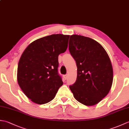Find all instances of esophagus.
I'll list each match as a JSON object with an SVG mask.
<instances>
[{
  "instance_id": "1",
  "label": "esophagus",
  "mask_w": 129,
  "mask_h": 129,
  "mask_svg": "<svg viewBox=\"0 0 129 129\" xmlns=\"http://www.w3.org/2000/svg\"><path fill=\"white\" fill-rule=\"evenodd\" d=\"M64 80H66V79H67V75H65L64 76Z\"/></svg>"
}]
</instances>
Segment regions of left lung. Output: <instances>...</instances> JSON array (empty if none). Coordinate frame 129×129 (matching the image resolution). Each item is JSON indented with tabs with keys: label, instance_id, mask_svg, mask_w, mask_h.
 I'll use <instances>...</instances> for the list:
<instances>
[{
	"label": "left lung",
	"instance_id": "1",
	"mask_svg": "<svg viewBox=\"0 0 129 129\" xmlns=\"http://www.w3.org/2000/svg\"><path fill=\"white\" fill-rule=\"evenodd\" d=\"M69 50L77 66L75 83L69 86L74 97L86 106H92L108 95L113 81L110 59L96 41L82 35L70 37Z\"/></svg>",
	"mask_w": 129,
	"mask_h": 129
}]
</instances>
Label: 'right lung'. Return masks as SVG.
<instances>
[{
    "label": "right lung",
    "instance_id": "1",
    "mask_svg": "<svg viewBox=\"0 0 129 129\" xmlns=\"http://www.w3.org/2000/svg\"><path fill=\"white\" fill-rule=\"evenodd\" d=\"M69 35L52 34L34 41L19 61L17 80L27 97L37 104L50 102L62 85L58 56L67 50Z\"/></svg>",
    "mask_w": 129,
    "mask_h": 129
}]
</instances>
